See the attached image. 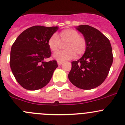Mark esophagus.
Instances as JSON below:
<instances>
[{
    "instance_id": "obj_1",
    "label": "esophagus",
    "mask_w": 125,
    "mask_h": 125,
    "mask_svg": "<svg viewBox=\"0 0 125 125\" xmlns=\"http://www.w3.org/2000/svg\"><path fill=\"white\" fill-rule=\"evenodd\" d=\"M62 62H63L62 61H58V64L59 65V66L61 65L62 64Z\"/></svg>"
}]
</instances>
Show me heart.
<instances>
[{
    "mask_svg": "<svg viewBox=\"0 0 125 125\" xmlns=\"http://www.w3.org/2000/svg\"><path fill=\"white\" fill-rule=\"evenodd\" d=\"M61 42L65 43L66 50L57 52L53 54V58L58 61L72 59L75 57L76 54L82 56L85 54L87 49V41L84 37L72 29H66L60 32L58 35L53 34L47 41L50 50L52 52H56L59 50Z\"/></svg>",
    "mask_w": 125,
    "mask_h": 125,
    "instance_id": "heart-1",
    "label": "heart"
}]
</instances>
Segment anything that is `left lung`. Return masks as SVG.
<instances>
[{"label": "left lung", "mask_w": 125, "mask_h": 125, "mask_svg": "<svg viewBox=\"0 0 125 125\" xmlns=\"http://www.w3.org/2000/svg\"><path fill=\"white\" fill-rule=\"evenodd\" d=\"M77 29L86 39L87 49L79 60L72 62L68 77L78 88L91 90L101 85L107 77L113 62L112 49L109 39L96 28L81 25Z\"/></svg>", "instance_id": "left-lung-1"}]
</instances>
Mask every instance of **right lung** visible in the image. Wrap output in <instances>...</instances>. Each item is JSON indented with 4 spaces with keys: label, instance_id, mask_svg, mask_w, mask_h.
<instances>
[{
    "label": "right lung",
    "instance_id": "add662e5",
    "mask_svg": "<svg viewBox=\"0 0 125 125\" xmlns=\"http://www.w3.org/2000/svg\"><path fill=\"white\" fill-rule=\"evenodd\" d=\"M58 27L34 26L24 31L12 45L10 65L16 81L26 90H37L47 85L58 67L56 60L44 62L51 56L47 44Z\"/></svg>",
    "mask_w": 125,
    "mask_h": 125
}]
</instances>
